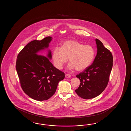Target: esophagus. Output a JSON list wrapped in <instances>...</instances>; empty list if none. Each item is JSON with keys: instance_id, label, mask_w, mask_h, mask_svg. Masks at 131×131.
Masks as SVG:
<instances>
[{"instance_id": "1", "label": "esophagus", "mask_w": 131, "mask_h": 131, "mask_svg": "<svg viewBox=\"0 0 131 131\" xmlns=\"http://www.w3.org/2000/svg\"><path fill=\"white\" fill-rule=\"evenodd\" d=\"M65 77L66 78H70L71 77V75L69 74H65Z\"/></svg>"}]
</instances>
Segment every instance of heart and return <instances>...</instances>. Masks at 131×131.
<instances>
[{
  "label": "heart",
  "instance_id": "1",
  "mask_svg": "<svg viewBox=\"0 0 131 131\" xmlns=\"http://www.w3.org/2000/svg\"><path fill=\"white\" fill-rule=\"evenodd\" d=\"M95 56V50L90 45H85L75 40L63 42L61 47H56L52 52L55 67L61 69L69 59L68 68L81 71L92 64Z\"/></svg>",
  "mask_w": 131,
  "mask_h": 131
}]
</instances>
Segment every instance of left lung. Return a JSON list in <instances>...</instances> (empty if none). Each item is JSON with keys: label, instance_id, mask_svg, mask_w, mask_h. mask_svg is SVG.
<instances>
[{"label": "left lung", "instance_id": "left-lung-1", "mask_svg": "<svg viewBox=\"0 0 131 131\" xmlns=\"http://www.w3.org/2000/svg\"><path fill=\"white\" fill-rule=\"evenodd\" d=\"M95 42L97 53L92 64L76 75L81 83L75 92L85 99L95 97L103 92L108 83L113 66L111 52L99 40L95 39Z\"/></svg>", "mask_w": 131, "mask_h": 131}]
</instances>
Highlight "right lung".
<instances>
[{
	"label": "right lung",
	"instance_id": "add662e5",
	"mask_svg": "<svg viewBox=\"0 0 131 131\" xmlns=\"http://www.w3.org/2000/svg\"><path fill=\"white\" fill-rule=\"evenodd\" d=\"M52 39L48 36L41 41H32L17 56L16 69L20 86L26 94L36 100L49 99L55 94L59 82L64 78V72L50 61L52 57L50 50L48 58L37 54L48 48Z\"/></svg>",
	"mask_w": 131,
	"mask_h": 131
}]
</instances>
